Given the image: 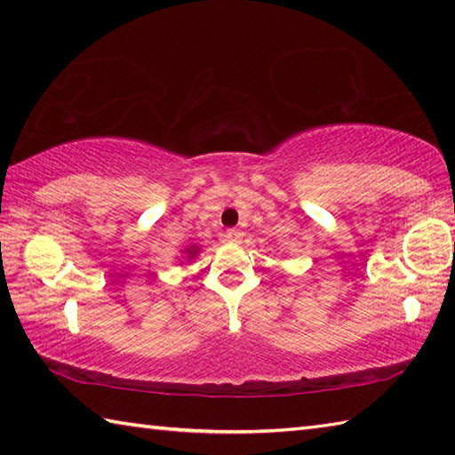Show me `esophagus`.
I'll list each match as a JSON object with an SVG mask.
<instances>
[{"label":"esophagus","instance_id":"34e87169","mask_svg":"<svg viewBox=\"0 0 455 455\" xmlns=\"http://www.w3.org/2000/svg\"><path fill=\"white\" fill-rule=\"evenodd\" d=\"M243 236H244V233H243V230H238V228H228L225 233L227 243H233V244L243 243Z\"/></svg>","mask_w":455,"mask_h":455}]
</instances>
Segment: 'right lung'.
I'll use <instances>...</instances> for the list:
<instances>
[{"instance_id": "obj_1", "label": "right lung", "mask_w": 455, "mask_h": 455, "mask_svg": "<svg viewBox=\"0 0 455 455\" xmlns=\"http://www.w3.org/2000/svg\"><path fill=\"white\" fill-rule=\"evenodd\" d=\"M188 254H189V256H196V254H197V250H196V248H189V250H188Z\"/></svg>"}]
</instances>
